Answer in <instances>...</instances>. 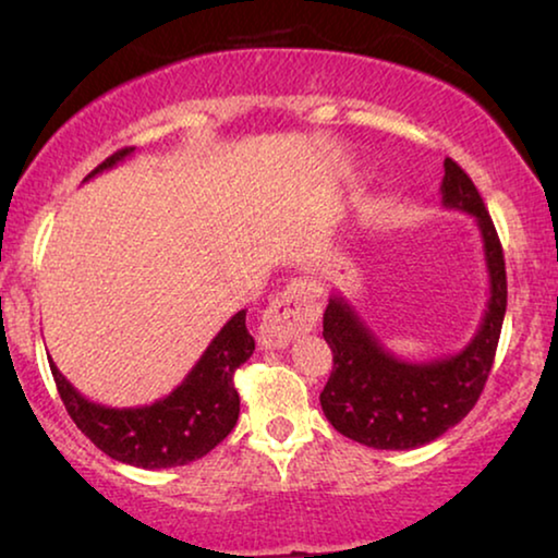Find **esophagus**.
Here are the masks:
<instances>
[{
  "mask_svg": "<svg viewBox=\"0 0 558 558\" xmlns=\"http://www.w3.org/2000/svg\"><path fill=\"white\" fill-rule=\"evenodd\" d=\"M317 317L319 304L315 294L302 281H294L284 292L277 294V300H271L269 310L264 312L262 325H258L256 332L258 345L264 350L287 348L300 335L310 332L317 325Z\"/></svg>",
  "mask_w": 558,
  "mask_h": 558,
  "instance_id": "34e87169",
  "label": "esophagus"
}]
</instances>
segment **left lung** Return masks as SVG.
Masks as SVG:
<instances>
[{
	"instance_id": "left-lung-1",
	"label": "left lung",
	"mask_w": 558,
	"mask_h": 558,
	"mask_svg": "<svg viewBox=\"0 0 558 558\" xmlns=\"http://www.w3.org/2000/svg\"><path fill=\"white\" fill-rule=\"evenodd\" d=\"M441 203L475 216L483 235L490 300L480 330L457 355L407 363L380 345L342 294H332L323 317V338L332 350V373L319 403L342 437L373 449L429 445L475 407L490 376L508 304L506 258L475 182L454 159H445Z\"/></svg>"
}]
</instances>
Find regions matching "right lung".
Here are the masks:
<instances>
[{"instance_id": "1", "label": "right lung", "mask_w": 558, "mask_h": 558, "mask_svg": "<svg viewBox=\"0 0 558 558\" xmlns=\"http://www.w3.org/2000/svg\"><path fill=\"white\" fill-rule=\"evenodd\" d=\"M132 151L134 147L113 151L86 180L111 170ZM254 348L256 342L246 330V310L235 312L170 396L132 409L88 401L48 361L65 411L101 452L142 470H165L201 460L231 434L241 411L233 373L248 361Z\"/></svg>"}]
</instances>
